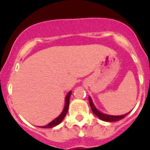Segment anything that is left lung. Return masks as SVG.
<instances>
[{"label": "left lung", "instance_id": "8db88e82", "mask_svg": "<svg viewBox=\"0 0 150 150\" xmlns=\"http://www.w3.org/2000/svg\"><path fill=\"white\" fill-rule=\"evenodd\" d=\"M88 99H89V104H90L91 108V110L93 112V114L96 115L99 119H101L102 120H104V121H107V122L118 121V120H120L121 119L124 118V117H125V116L129 113L128 112L127 113V114L123 115H120V116H113V115H109L104 114V113L100 112L98 111V110H96V107H95L94 105H93V102H92V100L91 99L90 96L88 97Z\"/></svg>", "mask_w": 150, "mask_h": 150}]
</instances>
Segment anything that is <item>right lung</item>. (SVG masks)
I'll list each match as a JSON object with an SVG mask.
<instances>
[{
    "label": "right lung",
    "instance_id": "obj_1",
    "mask_svg": "<svg viewBox=\"0 0 150 150\" xmlns=\"http://www.w3.org/2000/svg\"><path fill=\"white\" fill-rule=\"evenodd\" d=\"M71 93H72V92L69 91V93H67V95L66 99H65V106H64V110H63L61 114H60V115L58 117H57V118H56L55 120H53V121H51V122H49V123H48V125H44V126H40V128H53V127H55L56 125H59V124L60 122H62V120H64V117H65V116H66L67 113L68 107H69V97H70Z\"/></svg>",
    "mask_w": 150,
    "mask_h": 150
}]
</instances>
